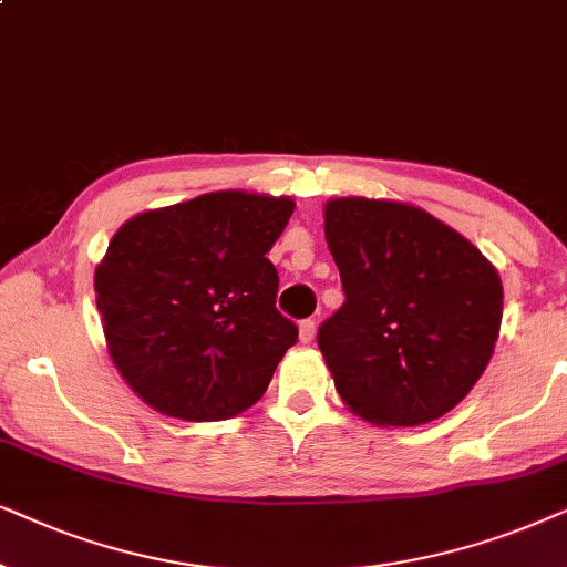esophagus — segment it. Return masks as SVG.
<instances>
[{
    "label": "esophagus",
    "mask_w": 567,
    "mask_h": 567,
    "mask_svg": "<svg viewBox=\"0 0 567 567\" xmlns=\"http://www.w3.org/2000/svg\"><path fill=\"white\" fill-rule=\"evenodd\" d=\"M313 334H316V321H313V319H303V321L298 323V337H300V342H311Z\"/></svg>",
    "instance_id": "1"
}]
</instances>
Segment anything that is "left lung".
<instances>
[{
    "mask_svg": "<svg viewBox=\"0 0 567 567\" xmlns=\"http://www.w3.org/2000/svg\"><path fill=\"white\" fill-rule=\"evenodd\" d=\"M323 233L344 303L319 329L342 402L373 425L443 417L493 358L503 285L462 233L404 202L342 196Z\"/></svg>",
    "mask_w": 567,
    "mask_h": 567,
    "instance_id": "left-lung-1",
    "label": "left lung"
}]
</instances>
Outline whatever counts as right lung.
I'll list each match as a JSON object with an SVG mask.
<instances>
[{"instance_id": "add662e5", "label": "right lung", "mask_w": 567, "mask_h": 567, "mask_svg": "<svg viewBox=\"0 0 567 567\" xmlns=\"http://www.w3.org/2000/svg\"><path fill=\"white\" fill-rule=\"evenodd\" d=\"M296 202L213 192L126 220L95 269L113 365L168 417H236L267 391L298 327L267 259Z\"/></svg>"}]
</instances>
